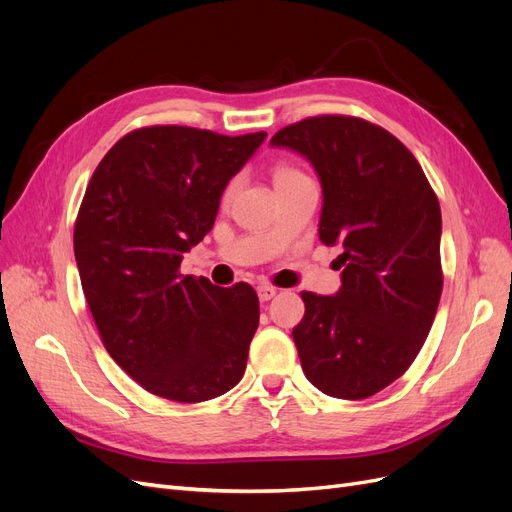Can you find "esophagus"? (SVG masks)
<instances>
[{
    "label": "esophagus",
    "instance_id": "34e87169",
    "mask_svg": "<svg viewBox=\"0 0 512 512\" xmlns=\"http://www.w3.org/2000/svg\"><path fill=\"white\" fill-rule=\"evenodd\" d=\"M277 294V288L275 286H269V284H262V286H258V297H260V301H271L273 297Z\"/></svg>",
    "mask_w": 512,
    "mask_h": 512
}]
</instances>
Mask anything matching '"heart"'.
Returning <instances> with one entry per match:
<instances>
[{"label":"heart","mask_w":512,"mask_h":512,"mask_svg":"<svg viewBox=\"0 0 512 512\" xmlns=\"http://www.w3.org/2000/svg\"><path fill=\"white\" fill-rule=\"evenodd\" d=\"M301 175H303L301 170L290 166V164H280V166L273 168L275 185H280V183H284V181H288V179H294V177H301ZM237 188H239V177H232V179L226 183V188H224V192H222V200H224V203H228V200H230L232 196H235Z\"/></svg>","instance_id":"heart-1"}]
</instances>
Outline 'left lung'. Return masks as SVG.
<instances>
[{
    "instance_id": "obj_1",
    "label": "left lung",
    "mask_w": 512,
    "mask_h": 512,
    "mask_svg": "<svg viewBox=\"0 0 512 512\" xmlns=\"http://www.w3.org/2000/svg\"><path fill=\"white\" fill-rule=\"evenodd\" d=\"M322 183L320 239L342 245L335 297L301 292L292 329L307 380L337 399H365L404 376L442 294V213L412 151L352 115L307 117L275 132Z\"/></svg>"
}]
</instances>
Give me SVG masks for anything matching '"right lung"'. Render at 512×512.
<instances>
[{"instance_id": "right-lung-1", "label": "right lung", "mask_w": 512, "mask_h": 512, "mask_svg": "<svg viewBox=\"0 0 512 512\" xmlns=\"http://www.w3.org/2000/svg\"><path fill=\"white\" fill-rule=\"evenodd\" d=\"M267 132L147 126L108 149L74 222V256L100 339L145 391L181 404L220 397L245 371L256 290L181 275L213 228L232 175Z\"/></svg>"}]
</instances>
